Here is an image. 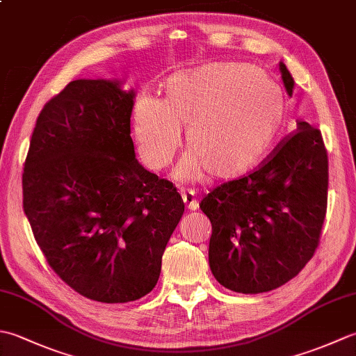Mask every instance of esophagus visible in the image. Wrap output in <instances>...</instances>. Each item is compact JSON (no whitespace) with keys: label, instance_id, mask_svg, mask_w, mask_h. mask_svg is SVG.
Returning <instances> with one entry per match:
<instances>
[{"label":"esophagus","instance_id":"obj_1","mask_svg":"<svg viewBox=\"0 0 356 356\" xmlns=\"http://www.w3.org/2000/svg\"><path fill=\"white\" fill-rule=\"evenodd\" d=\"M182 199H184V203H185L186 209L195 211V209L199 208V200H197V197H195L194 193H190V191L182 193Z\"/></svg>","mask_w":356,"mask_h":356}]
</instances>
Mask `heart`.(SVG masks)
I'll list each match as a JSON object with an SVG mask.
<instances>
[{"label": "heart", "instance_id": "obj_1", "mask_svg": "<svg viewBox=\"0 0 356 356\" xmlns=\"http://www.w3.org/2000/svg\"><path fill=\"white\" fill-rule=\"evenodd\" d=\"M282 90L266 73L245 64H209L170 78L162 101L134 105V134L143 163L166 168L186 128L190 149L177 168L180 182L232 179L266 156L282 130Z\"/></svg>", "mask_w": 356, "mask_h": 356}]
</instances>
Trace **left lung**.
I'll return each instance as SVG.
<instances>
[{"mask_svg":"<svg viewBox=\"0 0 356 356\" xmlns=\"http://www.w3.org/2000/svg\"><path fill=\"white\" fill-rule=\"evenodd\" d=\"M287 95L293 79L280 63ZM329 161L318 128L297 130L246 176L202 199L209 218V268L234 292L260 293L283 286L312 259L327 211Z\"/></svg>","mask_w":356,"mask_h":356,"instance_id":"1","label":"left lung"}]
</instances>
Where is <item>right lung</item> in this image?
<instances>
[{
	"label": "right lung",
	"mask_w": 356,
	"mask_h": 356,
	"mask_svg": "<svg viewBox=\"0 0 356 356\" xmlns=\"http://www.w3.org/2000/svg\"><path fill=\"white\" fill-rule=\"evenodd\" d=\"M134 92L78 79L44 105L22 172V208L49 266L82 297L128 303L153 291L185 205L134 157Z\"/></svg>",
	"instance_id": "add662e5"
}]
</instances>
